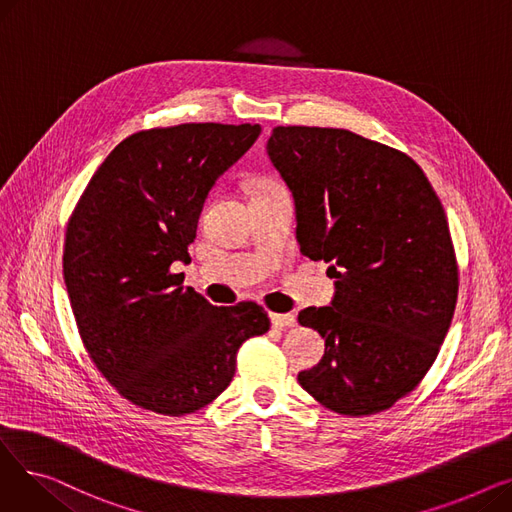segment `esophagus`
<instances>
[{
  "instance_id": "1",
  "label": "esophagus",
  "mask_w": 512,
  "mask_h": 512,
  "mask_svg": "<svg viewBox=\"0 0 512 512\" xmlns=\"http://www.w3.org/2000/svg\"><path fill=\"white\" fill-rule=\"evenodd\" d=\"M270 317H272L274 328L282 330V328H294V326H297V317L290 315V313H272Z\"/></svg>"
}]
</instances>
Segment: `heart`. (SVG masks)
Segmentation results:
<instances>
[{
    "label": "heart",
    "instance_id": "obj_1",
    "mask_svg": "<svg viewBox=\"0 0 512 512\" xmlns=\"http://www.w3.org/2000/svg\"><path fill=\"white\" fill-rule=\"evenodd\" d=\"M282 184L276 182L274 178H267V176H261L253 182V197L255 195H265V193H272V191H280Z\"/></svg>",
    "mask_w": 512,
    "mask_h": 512
}]
</instances>
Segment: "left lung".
Listing matches in <instances>:
<instances>
[{
	"instance_id": "left-lung-1",
	"label": "left lung",
	"mask_w": 512,
	"mask_h": 512,
	"mask_svg": "<svg viewBox=\"0 0 512 512\" xmlns=\"http://www.w3.org/2000/svg\"><path fill=\"white\" fill-rule=\"evenodd\" d=\"M267 155L297 205L301 253L336 278L330 307L299 313L326 338L299 384L340 415L386 411L425 378L454 315L444 207L407 153L351 130L276 126Z\"/></svg>"
}]
</instances>
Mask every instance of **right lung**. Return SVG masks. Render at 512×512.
I'll use <instances>...</instances> for the list:
<instances>
[{
	"instance_id": "obj_1",
	"label": "right lung",
	"mask_w": 512,
	"mask_h": 512,
	"mask_svg": "<svg viewBox=\"0 0 512 512\" xmlns=\"http://www.w3.org/2000/svg\"><path fill=\"white\" fill-rule=\"evenodd\" d=\"M259 124L191 122L126 137L89 180L64 240L76 328L103 378L132 405L188 415L234 378L242 342L270 330L253 301L213 307L172 263L211 186L257 141Z\"/></svg>"
}]
</instances>
